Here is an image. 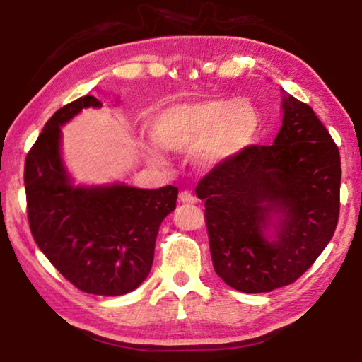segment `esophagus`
Listing matches in <instances>:
<instances>
[{
	"instance_id": "1",
	"label": "esophagus",
	"mask_w": 362,
	"mask_h": 362,
	"mask_svg": "<svg viewBox=\"0 0 362 362\" xmlns=\"http://www.w3.org/2000/svg\"><path fill=\"white\" fill-rule=\"evenodd\" d=\"M179 199H180V203H183V204H194V201H196V198L192 194V192H188V189H183V192H180Z\"/></svg>"
}]
</instances>
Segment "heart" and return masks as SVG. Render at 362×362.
I'll list each match as a JSON object with an SVG mask.
<instances>
[{"mask_svg": "<svg viewBox=\"0 0 362 362\" xmlns=\"http://www.w3.org/2000/svg\"><path fill=\"white\" fill-rule=\"evenodd\" d=\"M260 113L246 99H204L174 103L151 121V137L145 144L146 158L166 163V150L185 151L194 146V156L206 168L240 155L254 142L260 129Z\"/></svg>", "mask_w": 362, "mask_h": 362, "instance_id": "heart-1", "label": "heart"}]
</instances>
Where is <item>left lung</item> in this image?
Here are the masks:
<instances>
[{
	"label": "left lung",
	"mask_w": 362,
	"mask_h": 362,
	"mask_svg": "<svg viewBox=\"0 0 362 362\" xmlns=\"http://www.w3.org/2000/svg\"><path fill=\"white\" fill-rule=\"evenodd\" d=\"M283 110L273 145H249L196 185L214 269L246 293L296 283L339 222V146L310 105L286 95ZM273 219L277 240L269 242L264 230Z\"/></svg>",
	"instance_id": "left-lung-1"
}]
</instances>
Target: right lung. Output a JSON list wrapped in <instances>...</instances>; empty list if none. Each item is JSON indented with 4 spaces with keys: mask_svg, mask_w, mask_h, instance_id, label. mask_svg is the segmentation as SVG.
I'll list each match as a JSON object with an SVG mask.
<instances>
[{
    "mask_svg": "<svg viewBox=\"0 0 362 362\" xmlns=\"http://www.w3.org/2000/svg\"><path fill=\"white\" fill-rule=\"evenodd\" d=\"M88 107L102 102L84 95L59 108L30 148L28 223L42 254L79 291L124 296L148 276L159 225L175 209L179 189L73 187L60 158V126Z\"/></svg>",
    "mask_w": 362,
    "mask_h": 362,
    "instance_id": "add662e5",
    "label": "right lung"
}]
</instances>
